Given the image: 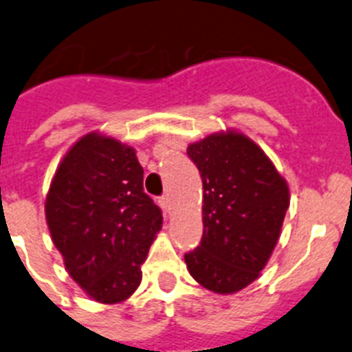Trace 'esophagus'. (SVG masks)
<instances>
[{
	"label": "esophagus",
	"mask_w": 352,
	"mask_h": 352,
	"mask_svg": "<svg viewBox=\"0 0 352 352\" xmlns=\"http://www.w3.org/2000/svg\"><path fill=\"white\" fill-rule=\"evenodd\" d=\"M157 201H160L161 208L165 210V212H170V206H172V203H170V198H168V195L161 196V198L157 199Z\"/></svg>",
	"instance_id": "obj_1"
}]
</instances>
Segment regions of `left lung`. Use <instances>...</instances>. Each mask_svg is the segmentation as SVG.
I'll return each instance as SVG.
<instances>
[{"label": "left lung", "mask_w": 352, "mask_h": 352, "mask_svg": "<svg viewBox=\"0 0 352 352\" xmlns=\"http://www.w3.org/2000/svg\"><path fill=\"white\" fill-rule=\"evenodd\" d=\"M203 182V238L184 255L206 290L234 294L267 264L290 192L264 151L243 133H212L187 147Z\"/></svg>", "instance_id": "obj_1"}]
</instances>
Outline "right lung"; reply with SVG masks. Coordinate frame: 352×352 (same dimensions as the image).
I'll list each match as a JSON object with an SVG mask.
<instances>
[{"label": "right lung", "mask_w": 352, "mask_h": 352, "mask_svg": "<svg viewBox=\"0 0 352 352\" xmlns=\"http://www.w3.org/2000/svg\"><path fill=\"white\" fill-rule=\"evenodd\" d=\"M45 215L65 269L94 300L116 304L137 290L163 215L144 192L133 147L81 137L55 172Z\"/></svg>", "instance_id": "1"}]
</instances>
